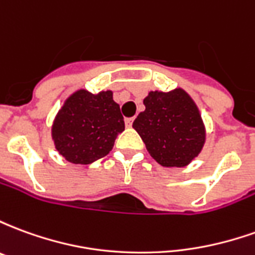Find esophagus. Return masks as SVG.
<instances>
[{
    "instance_id": "1",
    "label": "esophagus",
    "mask_w": 255,
    "mask_h": 255,
    "mask_svg": "<svg viewBox=\"0 0 255 255\" xmlns=\"http://www.w3.org/2000/svg\"><path fill=\"white\" fill-rule=\"evenodd\" d=\"M124 123H126V127H132V123H133V119L132 117H127L126 120H124Z\"/></svg>"
}]
</instances>
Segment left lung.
Wrapping results in <instances>:
<instances>
[{"label": "left lung", "mask_w": 255, "mask_h": 255, "mask_svg": "<svg viewBox=\"0 0 255 255\" xmlns=\"http://www.w3.org/2000/svg\"><path fill=\"white\" fill-rule=\"evenodd\" d=\"M144 112L132 127L150 155L162 166H186L202 149L205 128L197 106L186 91H151L143 100Z\"/></svg>", "instance_id": "1"}]
</instances>
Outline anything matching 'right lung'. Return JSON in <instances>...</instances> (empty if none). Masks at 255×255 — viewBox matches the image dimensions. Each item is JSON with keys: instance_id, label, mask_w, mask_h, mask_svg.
Wrapping results in <instances>:
<instances>
[{"instance_id": "1", "label": "right lung", "mask_w": 255, "mask_h": 255, "mask_svg": "<svg viewBox=\"0 0 255 255\" xmlns=\"http://www.w3.org/2000/svg\"><path fill=\"white\" fill-rule=\"evenodd\" d=\"M123 131L124 119L112 91L94 95L86 90L65 101L52 129L56 149L72 164H91L105 157Z\"/></svg>"}]
</instances>
